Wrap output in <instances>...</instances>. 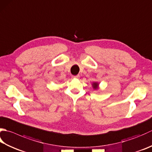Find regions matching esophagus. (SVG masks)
<instances>
[{
  "label": "esophagus",
  "mask_w": 152,
  "mask_h": 152,
  "mask_svg": "<svg viewBox=\"0 0 152 152\" xmlns=\"http://www.w3.org/2000/svg\"><path fill=\"white\" fill-rule=\"evenodd\" d=\"M74 78H78L79 77H80V75H76V76H72Z\"/></svg>",
  "instance_id": "obj_1"
}]
</instances>
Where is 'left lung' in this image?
<instances>
[{
    "instance_id": "1",
    "label": "left lung",
    "mask_w": 152,
    "mask_h": 152,
    "mask_svg": "<svg viewBox=\"0 0 152 152\" xmlns=\"http://www.w3.org/2000/svg\"><path fill=\"white\" fill-rule=\"evenodd\" d=\"M98 86H99V84H98L97 82H94L93 84H92V86H93V88L94 90H97Z\"/></svg>"
}]
</instances>
